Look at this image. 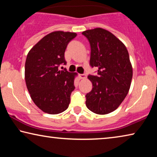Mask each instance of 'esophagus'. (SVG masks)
<instances>
[{"instance_id":"obj_1","label":"esophagus","mask_w":157,"mask_h":157,"mask_svg":"<svg viewBox=\"0 0 157 157\" xmlns=\"http://www.w3.org/2000/svg\"><path fill=\"white\" fill-rule=\"evenodd\" d=\"M79 79H86V75H85V74H79Z\"/></svg>"}]
</instances>
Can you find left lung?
<instances>
[{
	"label": "left lung",
	"mask_w": 157,
	"mask_h": 157,
	"mask_svg": "<svg viewBox=\"0 0 157 157\" xmlns=\"http://www.w3.org/2000/svg\"><path fill=\"white\" fill-rule=\"evenodd\" d=\"M91 45L90 64L98 67V76L89 75L93 89L86 95L90 111L105 115L123 102L131 86L133 68L124 44L109 31L101 28L84 31Z\"/></svg>",
	"instance_id": "left-lung-1"
}]
</instances>
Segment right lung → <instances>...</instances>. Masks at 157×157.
<instances>
[{
	"instance_id": "obj_1",
	"label": "right lung",
	"mask_w": 157,
	"mask_h": 157,
	"mask_svg": "<svg viewBox=\"0 0 157 157\" xmlns=\"http://www.w3.org/2000/svg\"><path fill=\"white\" fill-rule=\"evenodd\" d=\"M75 33L61 30L44 36L28 52L25 64V80L30 97L37 107L49 114L67 109L74 89L77 73L59 70L66 64L64 52Z\"/></svg>"
}]
</instances>
